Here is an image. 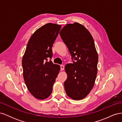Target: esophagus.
I'll list each match as a JSON object with an SVG mask.
<instances>
[{
    "label": "esophagus",
    "mask_w": 122,
    "mask_h": 122,
    "mask_svg": "<svg viewBox=\"0 0 122 122\" xmlns=\"http://www.w3.org/2000/svg\"><path fill=\"white\" fill-rule=\"evenodd\" d=\"M64 68H65V66L64 65H61V71L64 70Z\"/></svg>",
    "instance_id": "34e87169"
}]
</instances>
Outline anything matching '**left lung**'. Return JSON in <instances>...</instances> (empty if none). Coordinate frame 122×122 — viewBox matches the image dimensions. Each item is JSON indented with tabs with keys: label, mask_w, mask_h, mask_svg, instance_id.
<instances>
[{
	"label": "left lung",
	"mask_w": 122,
	"mask_h": 122,
	"mask_svg": "<svg viewBox=\"0 0 122 122\" xmlns=\"http://www.w3.org/2000/svg\"><path fill=\"white\" fill-rule=\"evenodd\" d=\"M60 35L75 61L65 66V91L70 98L80 100L90 93L96 78L98 56L94 41L89 31L77 22L66 24Z\"/></svg>",
	"instance_id": "left-lung-1"
}]
</instances>
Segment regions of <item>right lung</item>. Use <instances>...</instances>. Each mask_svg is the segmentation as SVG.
Wrapping results in <instances>:
<instances>
[{
	"instance_id": "add662e5",
	"label": "right lung",
	"mask_w": 122,
	"mask_h": 122,
	"mask_svg": "<svg viewBox=\"0 0 122 122\" xmlns=\"http://www.w3.org/2000/svg\"><path fill=\"white\" fill-rule=\"evenodd\" d=\"M61 28V25L47 23L36 30L27 43L22 58L23 78L27 89L36 98L50 96L61 69L51 61L52 47Z\"/></svg>"
}]
</instances>
